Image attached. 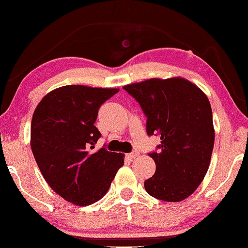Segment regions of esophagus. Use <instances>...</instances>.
<instances>
[{"label": "esophagus", "instance_id": "obj_1", "mask_svg": "<svg viewBox=\"0 0 248 248\" xmlns=\"http://www.w3.org/2000/svg\"><path fill=\"white\" fill-rule=\"evenodd\" d=\"M139 155H140V153H139V152H137V151H133V152L127 154V157H128V158H130V159H132V158H136V157H138V156H139Z\"/></svg>", "mask_w": 248, "mask_h": 248}]
</instances>
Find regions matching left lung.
Masks as SVG:
<instances>
[{
	"instance_id": "left-lung-1",
	"label": "left lung",
	"mask_w": 248,
	"mask_h": 248,
	"mask_svg": "<svg viewBox=\"0 0 248 248\" xmlns=\"http://www.w3.org/2000/svg\"><path fill=\"white\" fill-rule=\"evenodd\" d=\"M146 116V132L158 136L156 164L144 182L154 198L178 202L189 197L207 174L215 144L212 110L198 86L183 78H150L124 86Z\"/></svg>"
}]
</instances>
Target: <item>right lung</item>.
Segmentation results:
<instances>
[{
	"label": "right lung",
	"instance_id": "right-lung-1",
	"mask_svg": "<svg viewBox=\"0 0 248 248\" xmlns=\"http://www.w3.org/2000/svg\"><path fill=\"white\" fill-rule=\"evenodd\" d=\"M118 89L66 85L50 92L33 111L31 146L46 182L62 198L89 205L106 195L124 154L94 151L102 137L98 109Z\"/></svg>",
	"mask_w": 248,
	"mask_h": 248
}]
</instances>
